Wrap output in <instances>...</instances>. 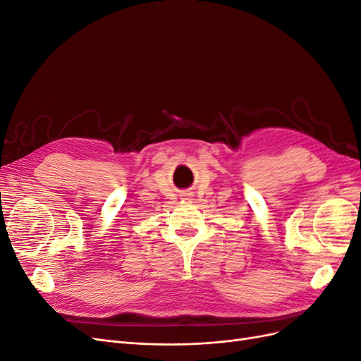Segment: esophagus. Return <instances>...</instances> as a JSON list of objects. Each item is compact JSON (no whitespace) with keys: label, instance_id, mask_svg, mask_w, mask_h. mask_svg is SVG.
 <instances>
[{"label":"esophagus","instance_id":"obj_1","mask_svg":"<svg viewBox=\"0 0 361 361\" xmlns=\"http://www.w3.org/2000/svg\"><path fill=\"white\" fill-rule=\"evenodd\" d=\"M191 195H192V192H185L183 194V200H188V202H191L192 199H191Z\"/></svg>","mask_w":361,"mask_h":361}]
</instances>
